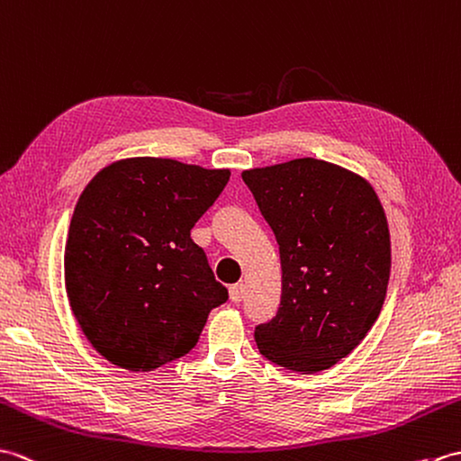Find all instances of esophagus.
<instances>
[{
	"label": "esophagus",
	"instance_id": "obj_1",
	"mask_svg": "<svg viewBox=\"0 0 461 461\" xmlns=\"http://www.w3.org/2000/svg\"><path fill=\"white\" fill-rule=\"evenodd\" d=\"M229 295H230L232 303H240L244 300V295H247V288H244L242 284H234V285H230Z\"/></svg>",
	"mask_w": 461,
	"mask_h": 461
}]
</instances>
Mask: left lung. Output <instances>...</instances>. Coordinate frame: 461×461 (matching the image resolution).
<instances>
[{"label": "left lung", "mask_w": 461, "mask_h": 461, "mask_svg": "<svg viewBox=\"0 0 461 461\" xmlns=\"http://www.w3.org/2000/svg\"><path fill=\"white\" fill-rule=\"evenodd\" d=\"M242 179L280 247L282 300L254 339L266 359L320 373L349 355L383 310L391 234L363 177L313 158L249 169Z\"/></svg>", "instance_id": "8db88e82"}]
</instances>
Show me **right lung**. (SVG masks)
Wrapping results in <instances>:
<instances>
[{"label": "right lung", "mask_w": 461, "mask_h": 461, "mask_svg": "<svg viewBox=\"0 0 461 461\" xmlns=\"http://www.w3.org/2000/svg\"><path fill=\"white\" fill-rule=\"evenodd\" d=\"M230 177L176 159L131 158L98 171L65 247L70 310L95 349L128 371L187 355L229 300L191 239Z\"/></svg>", "instance_id": "obj_1"}]
</instances>
